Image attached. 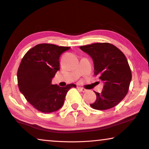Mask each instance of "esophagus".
<instances>
[{"instance_id": "1", "label": "esophagus", "mask_w": 149, "mask_h": 149, "mask_svg": "<svg viewBox=\"0 0 149 149\" xmlns=\"http://www.w3.org/2000/svg\"><path fill=\"white\" fill-rule=\"evenodd\" d=\"M78 89L80 90L81 91H82V92H86V91H87V89H85V88H83V87H79Z\"/></svg>"}]
</instances>
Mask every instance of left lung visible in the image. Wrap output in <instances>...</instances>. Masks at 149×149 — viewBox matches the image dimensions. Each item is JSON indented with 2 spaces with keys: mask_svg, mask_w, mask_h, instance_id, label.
I'll list each match as a JSON object with an SVG mask.
<instances>
[{
  "mask_svg": "<svg viewBox=\"0 0 149 149\" xmlns=\"http://www.w3.org/2000/svg\"><path fill=\"white\" fill-rule=\"evenodd\" d=\"M80 49L92 58L94 74L104 83L101 93L95 92L93 109L107 110L117 105L127 95L132 72L125 55L117 47L108 42L81 46Z\"/></svg>",
  "mask_w": 149,
  "mask_h": 149,
  "instance_id": "left-lung-1",
  "label": "left lung"
}]
</instances>
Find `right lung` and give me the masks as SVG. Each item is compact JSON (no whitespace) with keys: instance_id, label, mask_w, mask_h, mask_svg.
I'll use <instances>...</instances> for the list:
<instances>
[{"instance_id":"1","label":"right lung","mask_w":149,"mask_h":149,"mask_svg":"<svg viewBox=\"0 0 149 149\" xmlns=\"http://www.w3.org/2000/svg\"><path fill=\"white\" fill-rule=\"evenodd\" d=\"M69 47L53 44H38L28 51L22 58L17 70L19 91L36 109L42 113L58 111L64 104L65 97L71 87L52 85V81L60 70V55Z\"/></svg>"}]
</instances>
